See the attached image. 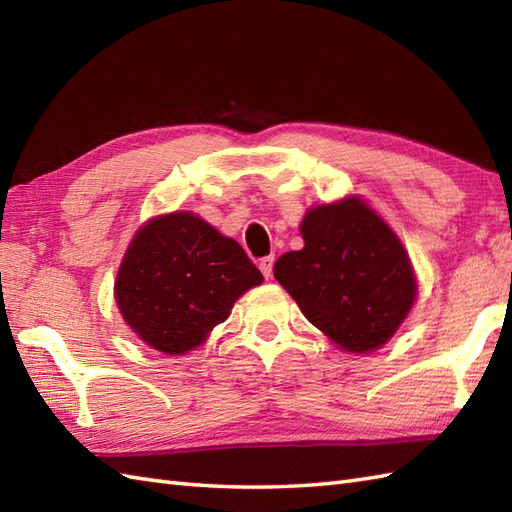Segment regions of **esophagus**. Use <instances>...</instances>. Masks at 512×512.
<instances>
[{"mask_svg":"<svg viewBox=\"0 0 512 512\" xmlns=\"http://www.w3.org/2000/svg\"><path fill=\"white\" fill-rule=\"evenodd\" d=\"M273 266H275V257H273V255L259 259V270H262L266 279H268L270 275H273Z\"/></svg>","mask_w":512,"mask_h":512,"instance_id":"1","label":"esophagus"}]
</instances>
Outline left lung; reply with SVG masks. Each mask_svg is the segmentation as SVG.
<instances>
[{
	"mask_svg": "<svg viewBox=\"0 0 512 512\" xmlns=\"http://www.w3.org/2000/svg\"><path fill=\"white\" fill-rule=\"evenodd\" d=\"M303 248L281 255L275 279L306 319L341 350L385 345L416 299L407 250L358 198L314 206L301 222Z\"/></svg>",
	"mask_w": 512,
	"mask_h": 512,
	"instance_id": "8db88e82",
	"label": "left lung"
}]
</instances>
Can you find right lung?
<instances>
[{
  "label": "right lung",
  "mask_w": 512,
  "mask_h": 512,
  "mask_svg": "<svg viewBox=\"0 0 512 512\" xmlns=\"http://www.w3.org/2000/svg\"><path fill=\"white\" fill-rule=\"evenodd\" d=\"M262 281L235 239L182 211L140 228L118 268L114 292L140 341L165 354H187Z\"/></svg>",
  "instance_id": "right-lung-1"
}]
</instances>
